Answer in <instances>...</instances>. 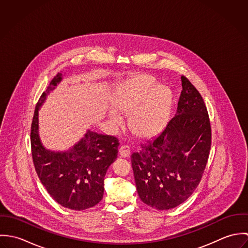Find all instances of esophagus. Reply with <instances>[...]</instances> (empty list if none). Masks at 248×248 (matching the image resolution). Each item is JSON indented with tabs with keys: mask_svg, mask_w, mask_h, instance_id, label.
Wrapping results in <instances>:
<instances>
[{
	"mask_svg": "<svg viewBox=\"0 0 248 248\" xmlns=\"http://www.w3.org/2000/svg\"><path fill=\"white\" fill-rule=\"evenodd\" d=\"M119 155L121 157H128L131 155V151L127 146H121L119 148Z\"/></svg>",
	"mask_w": 248,
	"mask_h": 248,
	"instance_id": "1",
	"label": "esophagus"
}]
</instances>
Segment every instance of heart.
Instances as JSON below:
<instances>
[{"label":"heart","instance_id":"b5f03b06","mask_svg":"<svg viewBox=\"0 0 248 248\" xmlns=\"http://www.w3.org/2000/svg\"><path fill=\"white\" fill-rule=\"evenodd\" d=\"M172 104L171 90L156 85L149 75L135 76L119 86L111 99V108L107 114L111 131L117 132L123 126V117L128 115V125L133 133L141 139L158 135L166 126Z\"/></svg>","mask_w":248,"mask_h":248}]
</instances>
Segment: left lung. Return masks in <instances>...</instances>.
I'll list each match as a JSON object with an SVG mask.
<instances>
[{
  "label": "left lung",
  "mask_w": 248,
  "mask_h": 248,
  "mask_svg": "<svg viewBox=\"0 0 248 248\" xmlns=\"http://www.w3.org/2000/svg\"><path fill=\"white\" fill-rule=\"evenodd\" d=\"M177 112L163 131L132 155L142 202L157 210L184 202L198 187L211 148L207 108L198 90L181 76Z\"/></svg>",
  "instance_id": "obj_1"
}]
</instances>
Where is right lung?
Returning a JSON list of instances; mask_svg holds the SVG:
<instances>
[{
  "label": "right lung",
  "instance_id": "right-lung-1",
  "mask_svg": "<svg viewBox=\"0 0 248 248\" xmlns=\"http://www.w3.org/2000/svg\"><path fill=\"white\" fill-rule=\"evenodd\" d=\"M63 80L58 73L41 95L31 124V151L36 173L48 194L62 206L85 210L96 205L104 195V177L116 159L118 140L88 130L66 151L46 149L39 135V109L49 93Z\"/></svg>",
  "mask_w": 248,
  "mask_h": 248
}]
</instances>
